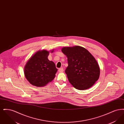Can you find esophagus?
I'll list each match as a JSON object with an SVG mask.
<instances>
[{
  "label": "esophagus",
  "instance_id": "34e87169",
  "mask_svg": "<svg viewBox=\"0 0 124 124\" xmlns=\"http://www.w3.org/2000/svg\"><path fill=\"white\" fill-rule=\"evenodd\" d=\"M64 71V69L63 68H60L59 69V72H62Z\"/></svg>",
  "mask_w": 124,
  "mask_h": 124
}]
</instances>
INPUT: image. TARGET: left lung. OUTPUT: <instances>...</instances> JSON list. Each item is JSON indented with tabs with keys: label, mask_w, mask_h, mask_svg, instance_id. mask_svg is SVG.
I'll use <instances>...</instances> for the list:
<instances>
[{
	"label": "left lung",
	"mask_w": 124,
	"mask_h": 124,
	"mask_svg": "<svg viewBox=\"0 0 124 124\" xmlns=\"http://www.w3.org/2000/svg\"><path fill=\"white\" fill-rule=\"evenodd\" d=\"M61 51L67 58L65 72L71 85L79 90L93 86L99 78L100 68L91 53L78 46L63 47Z\"/></svg>",
	"instance_id": "obj_1"
}]
</instances>
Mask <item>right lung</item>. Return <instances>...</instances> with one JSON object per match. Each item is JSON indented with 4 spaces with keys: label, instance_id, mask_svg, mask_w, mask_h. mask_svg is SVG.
<instances>
[{
    "label": "right lung",
    "instance_id": "1",
    "mask_svg": "<svg viewBox=\"0 0 124 124\" xmlns=\"http://www.w3.org/2000/svg\"><path fill=\"white\" fill-rule=\"evenodd\" d=\"M54 49L50 52L53 53ZM50 52L46 50L38 51L26 62L24 67V75L32 85L43 87L51 82L55 77L58 69L54 63L48 57Z\"/></svg>",
    "mask_w": 124,
    "mask_h": 124
}]
</instances>
